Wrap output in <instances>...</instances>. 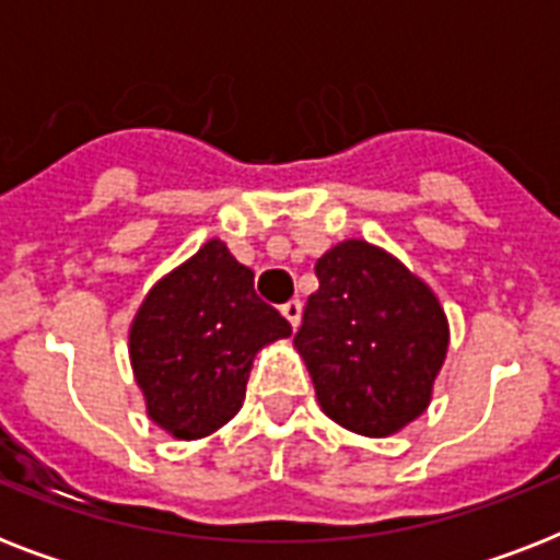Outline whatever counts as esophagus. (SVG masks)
I'll return each instance as SVG.
<instances>
[{
	"label": "esophagus",
	"mask_w": 560,
	"mask_h": 560,
	"mask_svg": "<svg viewBox=\"0 0 560 560\" xmlns=\"http://www.w3.org/2000/svg\"><path fill=\"white\" fill-rule=\"evenodd\" d=\"M281 314H284V319L290 323V328L296 331L299 319H302V302H299V299H290L288 305H281Z\"/></svg>",
	"instance_id": "1"
}]
</instances>
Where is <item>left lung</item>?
Segmentation results:
<instances>
[{
    "instance_id": "left-lung-1",
    "label": "left lung",
    "mask_w": 560,
    "mask_h": 560,
    "mask_svg": "<svg viewBox=\"0 0 560 560\" xmlns=\"http://www.w3.org/2000/svg\"><path fill=\"white\" fill-rule=\"evenodd\" d=\"M293 346L331 421L386 439L433 400L451 325L433 288L381 246L349 237L316 261Z\"/></svg>"
}]
</instances>
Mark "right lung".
I'll list each match as a JSON object with an SVG mask.
<instances>
[{
  "label": "right lung",
  "instance_id": "add662e5",
  "mask_svg": "<svg viewBox=\"0 0 560 560\" xmlns=\"http://www.w3.org/2000/svg\"><path fill=\"white\" fill-rule=\"evenodd\" d=\"M253 279L211 237L148 290L130 323L127 351L148 418L179 442L232 421L255 354L290 337V323L264 305Z\"/></svg>",
  "mask_w": 560,
  "mask_h": 560
}]
</instances>
